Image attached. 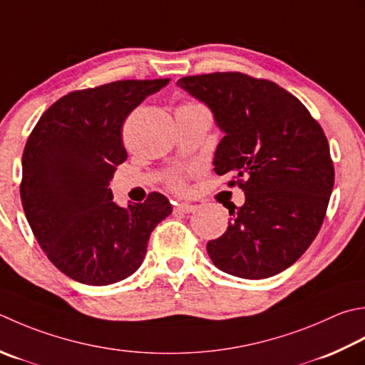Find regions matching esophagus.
<instances>
[{"instance_id": "34e87169", "label": "esophagus", "mask_w": 365, "mask_h": 365, "mask_svg": "<svg viewBox=\"0 0 365 365\" xmlns=\"http://www.w3.org/2000/svg\"><path fill=\"white\" fill-rule=\"evenodd\" d=\"M196 209H197L196 205L188 204V202H182V204L175 205V212H178V213H191V212H195Z\"/></svg>"}]
</instances>
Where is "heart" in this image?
<instances>
[{"instance_id": "b5f03b06", "label": "heart", "mask_w": 365, "mask_h": 365, "mask_svg": "<svg viewBox=\"0 0 365 365\" xmlns=\"http://www.w3.org/2000/svg\"><path fill=\"white\" fill-rule=\"evenodd\" d=\"M170 185H173V187L175 188V190H182L183 188V180L180 177H173L170 178Z\"/></svg>"}]
</instances>
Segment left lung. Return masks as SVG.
Listing matches in <instances>:
<instances>
[{"label":"left lung","mask_w":365,"mask_h":365,"mask_svg":"<svg viewBox=\"0 0 365 365\" xmlns=\"http://www.w3.org/2000/svg\"><path fill=\"white\" fill-rule=\"evenodd\" d=\"M223 131L213 166L232 174L245 204L207 244L223 272L261 280L292 266L315 240L334 188L329 144L307 107L277 83L242 73L178 78ZM235 180L231 182L234 185Z\"/></svg>","instance_id":"left-lung-1"}]
</instances>
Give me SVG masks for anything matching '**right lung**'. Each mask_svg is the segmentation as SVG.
<instances>
[{
	"label": "right lung",
	"instance_id": "obj_1",
	"mask_svg": "<svg viewBox=\"0 0 365 365\" xmlns=\"http://www.w3.org/2000/svg\"><path fill=\"white\" fill-rule=\"evenodd\" d=\"M169 78L73 91L42 113L21 156L20 196L36 240L73 280L106 287L133 275L150 234L173 213L160 192L120 207L109 182L126 160L121 126Z\"/></svg>",
	"mask_w": 365,
	"mask_h": 365
}]
</instances>
